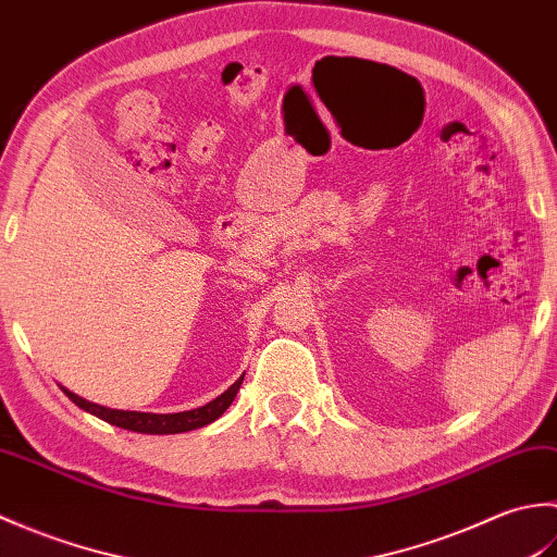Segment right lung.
I'll list each match as a JSON object with an SVG mask.
<instances>
[{"mask_svg":"<svg viewBox=\"0 0 557 557\" xmlns=\"http://www.w3.org/2000/svg\"><path fill=\"white\" fill-rule=\"evenodd\" d=\"M244 375L236 381L234 385H230L220 397H215L208 405L191 409V411H180V413H150V411H124V409H108L100 405H92V401L78 397L71 389L62 387L64 395L74 401L76 407H81L83 411L92 413L102 421H108L112 425H120V429L134 431V433H150V435H172V433H186V431H196L200 425H208L215 419H220L227 407L234 401L236 393H239Z\"/></svg>","mask_w":557,"mask_h":557,"instance_id":"right-lung-1","label":"right lung"}]
</instances>
